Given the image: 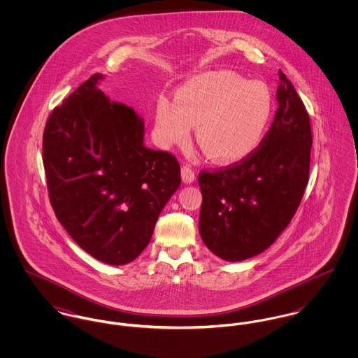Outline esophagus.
Segmentation results:
<instances>
[{
  "label": "esophagus",
  "instance_id": "34e87169",
  "mask_svg": "<svg viewBox=\"0 0 358 358\" xmlns=\"http://www.w3.org/2000/svg\"><path fill=\"white\" fill-rule=\"evenodd\" d=\"M182 179H183V183L186 185H190L196 180V172L192 169V166L189 165L182 166Z\"/></svg>",
  "mask_w": 358,
  "mask_h": 358
}]
</instances>
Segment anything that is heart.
<instances>
[{
    "label": "heart",
    "instance_id": "b5f03b06",
    "mask_svg": "<svg viewBox=\"0 0 358 358\" xmlns=\"http://www.w3.org/2000/svg\"><path fill=\"white\" fill-rule=\"evenodd\" d=\"M273 115V95L262 81L230 70L203 73L187 81L176 101L159 96L155 127L166 146L185 143L197 125V142L209 158L234 164L262 145Z\"/></svg>",
    "mask_w": 358,
    "mask_h": 358
}]
</instances>
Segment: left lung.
<instances>
[{
  "label": "left lung",
  "mask_w": 358,
  "mask_h": 358,
  "mask_svg": "<svg viewBox=\"0 0 358 358\" xmlns=\"http://www.w3.org/2000/svg\"><path fill=\"white\" fill-rule=\"evenodd\" d=\"M273 124L255 153L237 165L201 172L199 230L206 248L226 262L266 251L302 201L310 169V118L282 71Z\"/></svg>",
  "instance_id": "1"
}]
</instances>
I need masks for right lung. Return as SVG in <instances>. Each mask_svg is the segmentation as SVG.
Instances as JSON below:
<instances>
[{"label": "right lung", "mask_w": 358, "mask_h": 358, "mask_svg": "<svg viewBox=\"0 0 358 358\" xmlns=\"http://www.w3.org/2000/svg\"><path fill=\"white\" fill-rule=\"evenodd\" d=\"M98 73L52 111L43 159L55 215L85 252L121 266L143 252L180 186L172 154L145 145V121L110 101Z\"/></svg>", "instance_id": "right-lung-1"}]
</instances>
